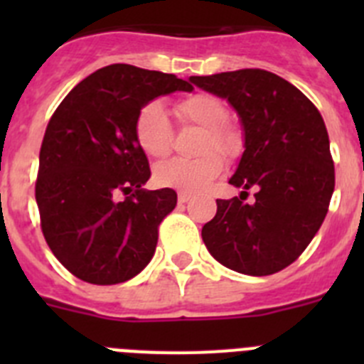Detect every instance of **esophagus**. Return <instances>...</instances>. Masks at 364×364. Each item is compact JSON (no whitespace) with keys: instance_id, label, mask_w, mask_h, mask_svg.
<instances>
[{"instance_id":"obj_1","label":"esophagus","mask_w":364,"mask_h":364,"mask_svg":"<svg viewBox=\"0 0 364 364\" xmlns=\"http://www.w3.org/2000/svg\"><path fill=\"white\" fill-rule=\"evenodd\" d=\"M191 200V195L189 193H178V204H186V202Z\"/></svg>"}]
</instances>
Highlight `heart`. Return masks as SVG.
Segmentation results:
<instances>
[{
	"label": "heart",
	"mask_w": 364,
	"mask_h": 364,
	"mask_svg": "<svg viewBox=\"0 0 364 364\" xmlns=\"http://www.w3.org/2000/svg\"><path fill=\"white\" fill-rule=\"evenodd\" d=\"M180 122L202 127L204 136L197 159H169L154 169V180L164 188L182 193L204 191L220 175L222 159H233L242 147L240 134L226 125L228 109L224 102L211 95H193L176 105ZM134 140L138 147L153 159H162L171 149V125L166 109L160 104H147L134 120ZM219 154L217 155L216 153Z\"/></svg>",
	"instance_id": "obj_1"
}]
</instances>
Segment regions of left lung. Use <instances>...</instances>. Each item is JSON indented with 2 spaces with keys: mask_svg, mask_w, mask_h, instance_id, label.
Here are the masks:
<instances>
[{
  "mask_svg": "<svg viewBox=\"0 0 364 364\" xmlns=\"http://www.w3.org/2000/svg\"><path fill=\"white\" fill-rule=\"evenodd\" d=\"M189 82L228 100L244 133V153L230 178L242 191L217 200L202 240L233 272L255 277L281 272L319 231L336 186L323 117L297 87L268 70L240 69ZM250 187L256 200L246 205Z\"/></svg>",
  "mask_w": 364,
  "mask_h": 364,
  "instance_id": "left-lung-1",
  "label": "left lung"
}]
</instances>
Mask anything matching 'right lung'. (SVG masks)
Masks as SVG:
<instances>
[{
  "instance_id": "obj_1",
  "label": "right lung",
  "mask_w": 364,
  "mask_h": 364,
  "mask_svg": "<svg viewBox=\"0 0 364 364\" xmlns=\"http://www.w3.org/2000/svg\"><path fill=\"white\" fill-rule=\"evenodd\" d=\"M175 91L191 92L193 85L114 63L74 87L47 125L36 182L41 231L54 257L82 281L125 282L153 259L159 224L175 210L176 193L144 189L151 169L134 140V120L149 102Z\"/></svg>"
}]
</instances>
